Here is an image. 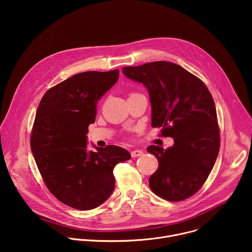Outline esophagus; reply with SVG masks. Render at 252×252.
Segmentation results:
<instances>
[{"instance_id": "obj_1", "label": "esophagus", "mask_w": 252, "mask_h": 252, "mask_svg": "<svg viewBox=\"0 0 252 252\" xmlns=\"http://www.w3.org/2000/svg\"><path fill=\"white\" fill-rule=\"evenodd\" d=\"M130 155H131V158H137V157H140V156L142 155V151H140V150H134V151H132V152L130 153Z\"/></svg>"}]
</instances>
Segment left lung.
<instances>
[{
    "mask_svg": "<svg viewBox=\"0 0 252 252\" xmlns=\"http://www.w3.org/2000/svg\"><path fill=\"white\" fill-rule=\"evenodd\" d=\"M129 80L145 86L152 105V126L161 127L173 146L147 151L158 160L150 188L159 197L181 201L193 195L208 177L220 152L214 100L206 86L183 66L153 62L123 67Z\"/></svg>",
    "mask_w": 252,
    "mask_h": 252,
    "instance_id": "obj_1",
    "label": "left lung"
}]
</instances>
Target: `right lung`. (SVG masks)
Instances as JSON below:
<instances>
[{"label":"right lung","mask_w":252,"mask_h":252,"mask_svg":"<svg viewBox=\"0 0 252 252\" xmlns=\"http://www.w3.org/2000/svg\"><path fill=\"white\" fill-rule=\"evenodd\" d=\"M120 70L85 71L50 89L35 115L31 149L49 190L76 209L99 206L115 189L114 167L130 158L117 146L88 151L96 103L119 80Z\"/></svg>","instance_id":"right-lung-1"}]
</instances>
